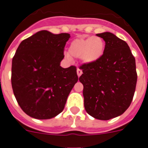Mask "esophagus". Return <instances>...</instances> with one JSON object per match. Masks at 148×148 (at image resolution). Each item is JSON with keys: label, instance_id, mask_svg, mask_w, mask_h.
Masks as SVG:
<instances>
[{"label": "esophagus", "instance_id": "obj_1", "mask_svg": "<svg viewBox=\"0 0 148 148\" xmlns=\"http://www.w3.org/2000/svg\"><path fill=\"white\" fill-rule=\"evenodd\" d=\"M77 76H78V77H80V76L82 75V70H81V69H77Z\"/></svg>", "mask_w": 148, "mask_h": 148}]
</instances>
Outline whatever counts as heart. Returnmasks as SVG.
I'll list each match as a JSON object with an SVG mask.
<instances>
[{
  "mask_svg": "<svg viewBox=\"0 0 148 148\" xmlns=\"http://www.w3.org/2000/svg\"><path fill=\"white\" fill-rule=\"evenodd\" d=\"M106 43L99 37L77 38L71 42L69 48V54L76 58H82L83 62L91 63L102 58L105 51ZM70 58L69 55H66Z\"/></svg>",
  "mask_w": 148,
  "mask_h": 148,
  "instance_id": "b5f03b06",
  "label": "heart"
}]
</instances>
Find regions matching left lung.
Returning a JSON list of instances; mask_svg holds the SVG:
<instances>
[{
	"mask_svg": "<svg viewBox=\"0 0 148 148\" xmlns=\"http://www.w3.org/2000/svg\"><path fill=\"white\" fill-rule=\"evenodd\" d=\"M106 42L99 60L80 66L84 106L94 118L108 120L130 106L137 81L136 60L125 41L110 32L97 34Z\"/></svg>",
	"mask_w": 148,
	"mask_h": 148,
	"instance_id": "8db88e82",
	"label": "left lung"
}]
</instances>
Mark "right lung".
<instances>
[{
    "label": "right lung",
    "instance_id": "1",
    "mask_svg": "<svg viewBox=\"0 0 148 148\" xmlns=\"http://www.w3.org/2000/svg\"><path fill=\"white\" fill-rule=\"evenodd\" d=\"M68 33L42 30L23 40L13 57L12 86L20 107L29 116L48 119L63 110L78 81L77 69L60 66Z\"/></svg>",
    "mask_w": 148,
    "mask_h": 148
}]
</instances>
